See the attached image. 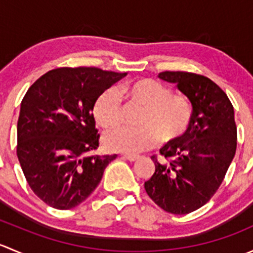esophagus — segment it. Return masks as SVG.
Here are the masks:
<instances>
[{
    "label": "esophagus",
    "instance_id": "obj_1",
    "mask_svg": "<svg viewBox=\"0 0 253 253\" xmlns=\"http://www.w3.org/2000/svg\"><path fill=\"white\" fill-rule=\"evenodd\" d=\"M124 158L125 159L129 160V162H136V160L139 159L138 155H132V154H125Z\"/></svg>",
    "mask_w": 253,
    "mask_h": 253
}]
</instances>
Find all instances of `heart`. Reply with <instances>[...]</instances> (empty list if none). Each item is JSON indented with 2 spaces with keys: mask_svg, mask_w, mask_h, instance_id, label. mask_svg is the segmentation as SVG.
Masks as SVG:
<instances>
[{
  "mask_svg": "<svg viewBox=\"0 0 253 253\" xmlns=\"http://www.w3.org/2000/svg\"><path fill=\"white\" fill-rule=\"evenodd\" d=\"M119 93L128 106H139L137 128H121L104 139L106 148L125 153H141L152 148L159 139L163 145L180 142L190 131L195 109L188 98L171 94L164 84L143 78L120 86ZM96 124L105 131L121 126L124 114L114 89L99 94L93 105Z\"/></svg>",
  "mask_w": 253,
  "mask_h": 253,
  "instance_id": "1",
  "label": "heart"
}]
</instances>
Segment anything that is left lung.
Segmentation results:
<instances>
[{"label": "left lung", "mask_w": 253, "mask_h": 253, "mask_svg": "<svg viewBox=\"0 0 253 253\" xmlns=\"http://www.w3.org/2000/svg\"><path fill=\"white\" fill-rule=\"evenodd\" d=\"M158 77L176 84L193 104L195 115L187 134L160 149L164 162L152 157L155 171L144 188L168 213L188 214L213 197L233 162L237 139L234 108L223 89L205 76L165 71Z\"/></svg>", "instance_id": "obj_1"}]
</instances>
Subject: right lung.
<instances>
[{"mask_svg": "<svg viewBox=\"0 0 253 253\" xmlns=\"http://www.w3.org/2000/svg\"><path fill=\"white\" fill-rule=\"evenodd\" d=\"M127 73L96 67L48 71L25 93L17 124V157L33 192L56 209H72L93 193L117 157L99 147L93 105Z\"/></svg>", "mask_w": 253, "mask_h": 253, "instance_id": "right-lung-1", "label": "right lung"}]
</instances>
